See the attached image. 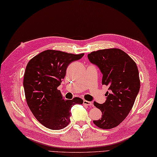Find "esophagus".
I'll use <instances>...</instances> for the list:
<instances>
[{"mask_svg":"<svg viewBox=\"0 0 157 157\" xmlns=\"http://www.w3.org/2000/svg\"><path fill=\"white\" fill-rule=\"evenodd\" d=\"M83 104L84 105H88V106H90V107L93 105V104H92V103L91 102V101H87V100H84L83 101Z\"/></svg>","mask_w":157,"mask_h":157,"instance_id":"34e87169","label":"esophagus"}]
</instances>
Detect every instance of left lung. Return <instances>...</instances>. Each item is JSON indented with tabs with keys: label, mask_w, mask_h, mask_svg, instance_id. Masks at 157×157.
<instances>
[{
	"label": "left lung",
	"mask_w": 157,
	"mask_h": 157,
	"mask_svg": "<svg viewBox=\"0 0 157 157\" xmlns=\"http://www.w3.org/2000/svg\"><path fill=\"white\" fill-rule=\"evenodd\" d=\"M88 58L102 73L101 84L109 87L105 102H94L102 115L93 123L101 129L113 128L128 116L138 94L140 79L137 65L128 54L117 48L93 52Z\"/></svg>",
	"instance_id": "obj_1"
}]
</instances>
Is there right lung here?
Instances as JSON below:
<instances>
[{"mask_svg":"<svg viewBox=\"0 0 157 157\" xmlns=\"http://www.w3.org/2000/svg\"><path fill=\"white\" fill-rule=\"evenodd\" d=\"M83 56L49 49L33 57L27 64L23 81L27 104L37 120L47 128H65L70 123L73 105L83 103L78 97L65 100L57 89L68 65Z\"/></svg>","mask_w":157,"mask_h":157,"instance_id":"obj_1","label":"right lung"}]
</instances>
